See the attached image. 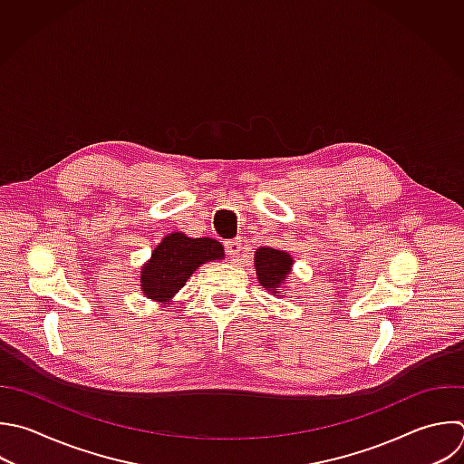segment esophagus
<instances>
[{
  "mask_svg": "<svg viewBox=\"0 0 464 464\" xmlns=\"http://www.w3.org/2000/svg\"><path fill=\"white\" fill-rule=\"evenodd\" d=\"M225 250L230 257H237L239 252L243 250V239L241 237H236V239H230V241H225Z\"/></svg>",
  "mask_w": 464,
  "mask_h": 464,
  "instance_id": "34e87169",
  "label": "esophagus"
}]
</instances>
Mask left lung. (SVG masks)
Returning a JSON list of instances; mask_svg holds the SVG:
<instances>
[{
  "label": "left lung",
  "mask_w": 464,
  "mask_h": 464,
  "mask_svg": "<svg viewBox=\"0 0 464 464\" xmlns=\"http://www.w3.org/2000/svg\"><path fill=\"white\" fill-rule=\"evenodd\" d=\"M290 266H292V257L286 252H281L276 248H259L256 252V270H257L259 283L265 288L274 290V294H277L276 290L286 279Z\"/></svg>",
  "instance_id": "left-lung-1"
}]
</instances>
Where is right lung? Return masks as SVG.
<instances>
[{"label":"right lung","instance_id":"1","mask_svg":"<svg viewBox=\"0 0 464 464\" xmlns=\"http://www.w3.org/2000/svg\"><path fill=\"white\" fill-rule=\"evenodd\" d=\"M223 246L210 237H187L185 234L167 236L152 252V259L141 270V286L147 297L167 301L192 272L207 261L221 259Z\"/></svg>","mask_w":464,"mask_h":464}]
</instances>
